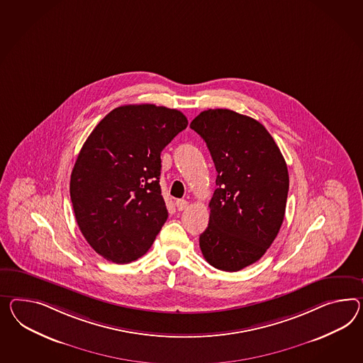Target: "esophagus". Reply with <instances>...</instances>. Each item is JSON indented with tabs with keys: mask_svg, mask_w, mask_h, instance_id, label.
<instances>
[{
	"mask_svg": "<svg viewBox=\"0 0 363 363\" xmlns=\"http://www.w3.org/2000/svg\"><path fill=\"white\" fill-rule=\"evenodd\" d=\"M175 205H177V211H186L188 208V201L186 200H177Z\"/></svg>",
	"mask_w": 363,
	"mask_h": 363,
	"instance_id": "1",
	"label": "esophagus"
}]
</instances>
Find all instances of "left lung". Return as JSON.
<instances>
[{"instance_id":"obj_1","label":"left lung","mask_w":363,"mask_h":363,"mask_svg":"<svg viewBox=\"0 0 363 363\" xmlns=\"http://www.w3.org/2000/svg\"><path fill=\"white\" fill-rule=\"evenodd\" d=\"M217 171L211 216L200 235L205 260L240 271L267 251L284 220L289 177L278 145L260 122L229 109H208L191 122Z\"/></svg>"}]
</instances>
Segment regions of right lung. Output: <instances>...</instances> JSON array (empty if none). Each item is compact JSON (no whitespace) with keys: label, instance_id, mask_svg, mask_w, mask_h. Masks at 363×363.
<instances>
[{"label":"right lung","instance_id":"obj_1","mask_svg":"<svg viewBox=\"0 0 363 363\" xmlns=\"http://www.w3.org/2000/svg\"><path fill=\"white\" fill-rule=\"evenodd\" d=\"M186 125L177 109L123 105L85 140L69 194L80 232L105 259H138L155 241L168 217L159 184L160 152Z\"/></svg>","mask_w":363,"mask_h":363}]
</instances>
